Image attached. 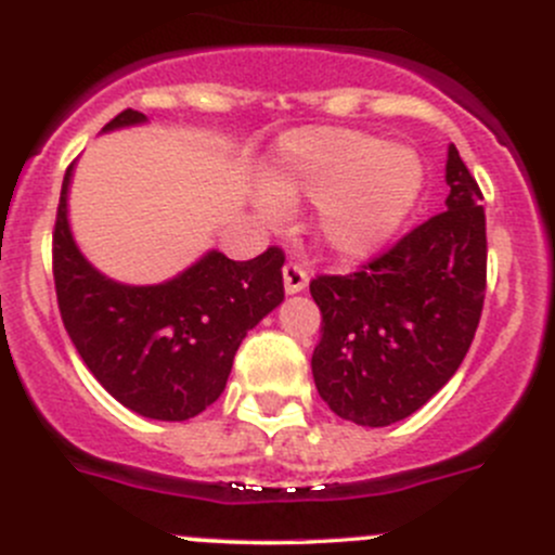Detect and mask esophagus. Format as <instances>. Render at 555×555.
<instances>
[{
	"label": "esophagus",
	"mask_w": 555,
	"mask_h": 555,
	"mask_svg": "<svg viewBox=\"0 0 555 555\" xmlns=\"http://www.w3.org/2000/svg\"><path fill=\"white\" fill-rule=\"evenodd\" d=\"M282 273H284V289H287V295L302 293V289L308 287V271L306 266H300V262L295 260L284 262Z\"/></svg>",
	"instance_id": "1"
}]
</instances>
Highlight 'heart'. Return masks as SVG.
Returning <instances> with one entry per match:
<instances>
[{
  "instance_id": "heart-1",
  "label": "heart",
  "mask_w": 555,
  "mask_h": 555,
  "mask_svg": "<svg viewBox=\"0 0 555 555\" xmlns=\"http://www.w3.org/2000/svg\"><path fill=\"white\" fill-rule=\"evenodd\" d=\"M423 191L415 151L353 130L295 132L282 145V170L262 212L284 220L289 204L319 207L317 236L332 255L359 260L404 225Z\"/></svg>"
}]
</instances>
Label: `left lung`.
<instances>
[{
	"instance_id": "1",
	"label": "left lung",
	"mask_w": 555,
	"mask_h": 555,
	"mask_svg": "<svg viewBox=\"0 0 555 555\" xmlns=\"http://www.w3.org/2000/svg\"><path fill=\"white\" fill-rule=\"evenodd\" d=\"M447 209L348 276H317L319 396L356 425L399 423L449 383L474 343L487 289L481 189L449 145Z\"/></svg>"
}]
</instances>
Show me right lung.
<instances>
[{"label":"right lung","mask_w":555,"mask_h":555,"mask_svg":"<svg viewBox=\"0 0 555 555\" xmlns=\"http://www.w3.org/2000/svg\"><path fill=\"white\" fill-rule=\"evenodd\" d=\"M121 111L103 127L143 125ZM66 170L52 231V276L68 337L87 370L119 404L151 420L196 417L231 375L247 332L284 300V253L268 247L253 260L207 253L165 284L130 287L87 262L68 229Z\"/></svg>","instance_id":"obj_1"}]
</instances>
